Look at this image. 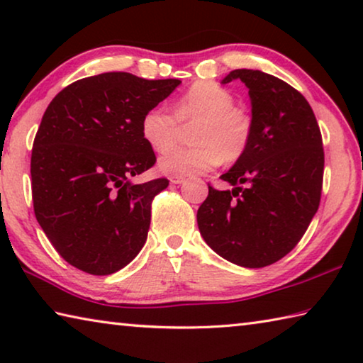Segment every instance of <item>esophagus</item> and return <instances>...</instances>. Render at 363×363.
<instances>
[{
	"label": "esophagus",
	"mask_w": 363,
	"mask_h": 363,
	"mask_svg": "<svg viewBox=\"0 0 363 363\" xmlns=\"http://www.w3.org/2000/svg\"><path fill=\"white\" fill-rule=\"evenodd\" d=\"M171 184H184V182H186V179H184V177H176V176H173V177H171Z\"/></svg>",
	"instance_id": "obj_1"
}]
</instances>
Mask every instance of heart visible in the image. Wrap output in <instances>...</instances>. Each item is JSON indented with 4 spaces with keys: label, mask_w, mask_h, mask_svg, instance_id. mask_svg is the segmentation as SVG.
I'll list each match as a JSON object with an SVG mask.
<instances>
[{
    "label": "heart",
    "mask_w": 363,
    "mask_h": 363,
    "mask_svg": "<svg viewBox=\"0 0 363 363\" xmlns=\"http://www.w3.org/2000/svg\"><path fill=\"white\" fill-rule=\"evenodd\" d=\"M235 97L213 82H196L174 104V115L152 107L140 120V134L152 150L168 152L179 136L180 123H196L195 147L176 149L160 158L158 168L168 176L184 177L205 173L224 163H235L248 152L253 139V120L233 107Z\"/></svg>",
    "instance_id": "obj_1"
}]
</instances>
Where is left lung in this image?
<instances>
[{"label": "left lung", "instance_id": "8db88e82", "mask_svg": "<svg viewBox=\"0 0 363 363\" xmlns=\"http://www.w3.org/2000/svg\"><path fill=\"white\" fill-rule=\"evenodd\" d=\"M251 99L250 149L220 176L196 211L203 240L237 266L277 262L296 247L318 210L323 182L320 128L309 102L280 78L261 70H232Z\"/></svg>", "mask_w": 363, "mask_h": 363}]
</instances>
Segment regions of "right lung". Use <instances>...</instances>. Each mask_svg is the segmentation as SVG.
Masks as SVG:
<instances>
[{
	"instance_id": "obj_1",
	"label": "right lung",
	"mask_w": 363,
	"mask_h": 363,
	"mask_svg": "<svg viewBox=\"0 0 363 363\" xmlns=\"http://www.w3.org/2000/svg\"><path fill=\"white\" fill-rule=\"evenodd\" d=\"M179 83L108 72L69 84L48 106L30 163L33 210L73 267L108 275L143 250L152 200L169 181H131L157 162L140 120Z\"/></svg>"
}]
</instances>
